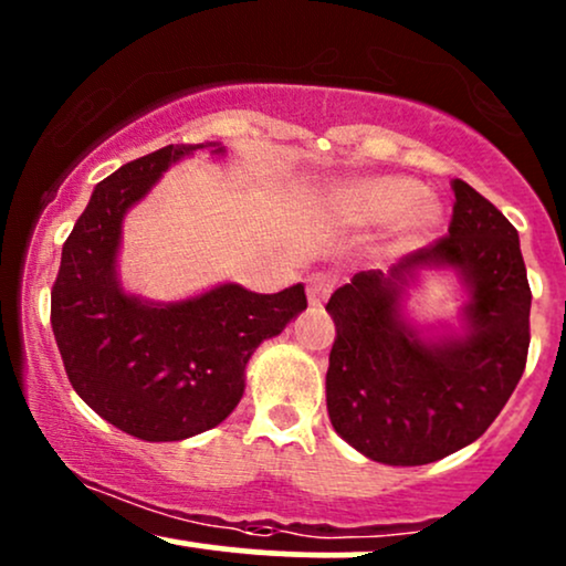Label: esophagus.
<instances>
[{"instance_id":"1","label":"esophagus","mask_w":566,"mask_h":566,"mask_svg":"<svg viewBox=\"0 0 566 566\" xmlns=\"http://www.w3.org/2000/svg\"><path fill=\"white\" fill-rule=\"evenodd\" d=\"M333 290H335L333 274H311L308 276V303L311 305H322Z\"/></svg>"}]
</instances>
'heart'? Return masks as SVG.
I'll return each instance as SVG.
<instances>
[{"label": "heart", "mask_w": 566, "mask_h": 566, "mask_svg": "<svg viewBox=\"0 0 566 566\" xmlns=\"http://www.w3.org/2000/svg\"><path fill=\"white\" fill-rule=\"evenodd\" d=\"M333 210L346 223L399 220L401 242L412 244L439 226L441 207L426 197L423 184L401 175H373L350 180L333 193Z\"/></svg>", "instance_id": "1"}]
</instances>
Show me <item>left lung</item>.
Masks as SVG:
<instances>
[{
    "mask_svg": "<svg viewBox=\"0 0 566 566\" xmlns=\"http://www.w3.org/2000/svg\"><path fill=\"white\" fill-rule=\"evenodd\" d=\"M450 233L382 271H359L327 311L335 343L327 412L354 450L386 465H426L476 441L527 365L532 292L518 233L465 180H452ZM464 276V333L426 342L400 316V295L420 268Z\"/></svg>",
    "mask_w": 566,
    "mask_h": 566,
    "instance_id": "1",
    "label": "left lung"
}]
</instances>
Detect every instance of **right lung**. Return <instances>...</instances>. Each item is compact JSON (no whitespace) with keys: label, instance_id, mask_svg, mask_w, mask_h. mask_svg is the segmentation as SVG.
<instances>
[{"label":"right lung","instance_id":"obj_1","mask_svg":"<svg viewBox=\"0 0 566 566\" xmlns=\"http://www.w3.org/2000/svg\"><path fill=\"white\" fill-rule=\"evenodd\" d=\"M197 148L223 151L220 143H178L101 180L63 244L53 284L50 322L71 386L103 420L143 441H180L223 423L242 399L255 348L308 305L303 284L274 295L220 284L178 303L122 290V220Z\"/></svg>","mask_w":566,"mask_h":566}]
</instances>
